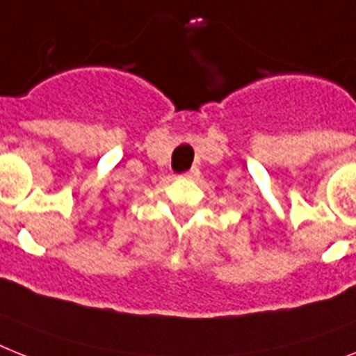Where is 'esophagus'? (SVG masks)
<instances>
[{
    "label": "esophagus",
    "mask_w": 356,
    "mask_h": 356,
    "mask_svg": "<svg viewBox=\"0 0 356 356\" xmlns=\"http://www.w3.org/2000/svg\"><path fill=\"white\" fill-rule=\"evenodd\" d=\"M198 175H200V171L196 169V167L195 169H191V171L185 172V176H187V178H198Z\"/></svg>",
    "instance_id": "34e87169"
}]
</instances>
